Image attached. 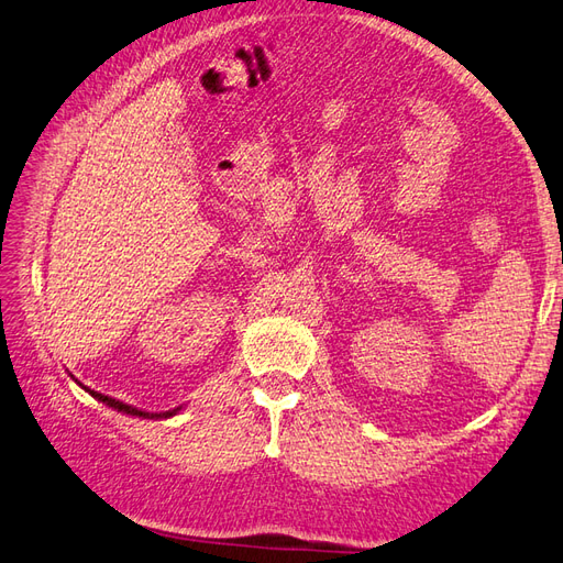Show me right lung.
<instances>
[{
	"mask_svg": "<svg viewBox=\"0 0 563 563\" xmlns=\"http://www.w3.org/2000/svg\"><path fill=\"white\" fill-rule=\"evenodd\" d=\"M95 399H99L102 401V405H107V407H111V409H117V411H123V413H128V416H142V419H170V416H176L178 411H180V407L178 409H173V411H164V413H150V411H142V409H135V407H131V405H123V401H119V399H113V397H109V395H102V393H95V390H88Z\"/></svg>",
	"mask_w": 563,
	"mask_h": 563,
	"instance_id": "obj_1",
	"label": "right lung"
}]
</instances>
